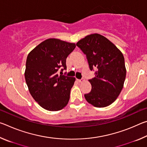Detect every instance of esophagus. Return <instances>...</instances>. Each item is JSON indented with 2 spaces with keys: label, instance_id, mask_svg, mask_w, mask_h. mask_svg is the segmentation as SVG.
<instances>
[{
  "label": "esophagus",
  "instance_id": "obj_1",
  "mask_svg": "<svg viewBox=\"0 0 147 147\" xmlns=\"http://www.w3.org/2000/svg\"><path fill=\"white\" fill-rule=\"evenodd\" d=\"M77 81H78L79 83H82L84 82V79H77Z\"/></svg>",
  "mask_w": 147,
  "mask_h": 147
}]
</instances>
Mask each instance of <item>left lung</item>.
<instances>
[{
    "mask_svg": "<svg viewBox=\"0 0 147 147\" xmlns=\"http://www.w3.org/2000/svg\"><path fill=\"white\" fill-rule=\"evenodd\" d=\"M76 45L86 54L90 70L95 77L89 80L92 89L84 94L86 100L96 108L112 104L123 88L126 70L123 54L115 45L98 34L88 35Z\"/></svg>",
    "mask_w": 147,
    "mask_h": 147,
    "instance_id": "1",
    "label": "left lung"
}]
</instances>
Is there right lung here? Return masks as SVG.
<instances>
[{"mask_svg":"<svg viewBox=\"0 0 147 147\" xmlns=\"http://www.w3.org/2000/svg\"><path fill=\"white\" fill-rule=\"evenodd\" d=\"M75 47V43L51 38L41 42L27 56L24 77L28 90L47 110H60L68 104L75 78L61 75V71L67 69L66 59Z\"/></svg>","mask_w":147,"mask_h":147,"instance_id":"right-lung-1","label":"right lung"}]
</instances>
